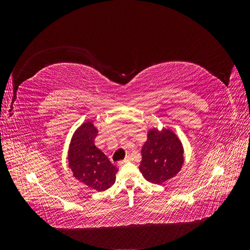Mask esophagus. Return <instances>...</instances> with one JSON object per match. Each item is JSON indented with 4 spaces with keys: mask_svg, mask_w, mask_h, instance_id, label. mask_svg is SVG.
Instances as JSON below:
<instances>
[{
    "mask_svg": "<svg viewBox=\"0 0 250 250\" xmlns=\"http://www.w3.org/2000/svg\"><path fill=\"white\" fill-rule=\"evenodd\" d=\"M128 162H131V157H130V156H127V157L124 158L123 161L119 162V166H122V165H124L125 163H128Z\"/></svg>",
    "mask_w": 250,
    "mask_h": 250,
    "instance_id": "1",
    "label": "esophagus"
}]
</instances>
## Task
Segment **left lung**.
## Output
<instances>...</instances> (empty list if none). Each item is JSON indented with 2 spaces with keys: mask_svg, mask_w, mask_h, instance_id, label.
I'll list each match as a JSON object with an SVG mask.
<instances>
[{
  "mask_svg": "<svg viewBox=\"0 0 250 250\" xmlns=\"http://www.w3.org/2000/svg\"><path fill=\"white\" fill-rule=\"evenodd\" d=\"M184 164V150L178 138L169 129L148 132L142 148L140 171L152 184H163L180 171Z\"/></svg>",
  "mask_w": 250,
  "mask_h": 250,
  "instance_id": "1",
  "label": "left lung"
}]
</instances>
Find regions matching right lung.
I'll use <instances>...</instances> for the list:
<instances>
[{
  "label": "right lung",
  "instance_id": "1",
  "mask_svg": "<svg viewBox=\"0 0 250 250\" xmlns=\"http://www.w3.org/2000/svg\"><path fill=\"white\" fill-rule=\"evenodd\" d=\"M98 134L92 122H86L75 132L69 149V166L73 175L97 191H105L116 181L118 169L95 145Z\"/></svg>",
  "mask_w": 250,
  "mask_h": 250
}]
</instances>
